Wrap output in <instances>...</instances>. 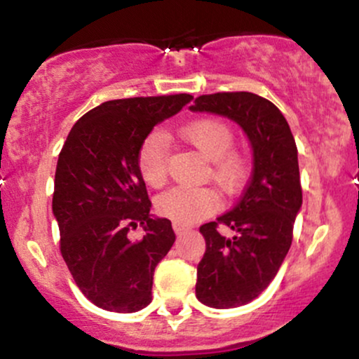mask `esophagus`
Listing matches in <instances>:
<instances>
[{
	"mask_svg": "<svg viewBox=\"0 0 359 359\" xmlns=\"http://www.w3.org/2000/svg\"><path fill=\"white\" fill-rule=\"evenodd\" d=\"M189 229H191V226H189V224H184V222H177V221H174V231H175L177 234H182V233H185V231H189Z\"/></svg>",
	"mask_w": 359,
	"mask_h": 359,
	"instance_id": "1",
	"label": "esophagus"
}]
</instances>
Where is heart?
Segmentation results:
<instances>
[{
	"mask_svg": "<svg viewBox=\"0 0 359 359\" xmlns=\"http://www.w3.org/2000/svg\"><path fill=\"white\" fill-rule=\"evenodd\" d=\"M182 140L211 162V179L224 192H234L246 174V160L234 145L233 130L221 119L204 118L179 130ZM168 143L163 133L154 131L143 140L138 150V170L150 187H162L167 180ZM219 208V196L209 187L177 185L156 197V211L168 219L191 224Z\"/></svg>",
	"mask_w": 359,
	"mask_h": 359,
	"instance_id": "obj_1",
	"label": "heart"
}]
</instances>
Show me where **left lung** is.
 <instances>
[{
    "mask_svg": "<svg viewBox=\"0 0 359 359\" xmlns=\"http://www.w3.org/2000/svg\"><path fill=\"white\" fill-rule=\"evenodd\" d=\"M189 109L229 118L253 150V174L240 203L199 228L205 253L197 265L196 297L208 307H240L270 285L290 250L302 208L297 147L285 116L258 94H205ZM217 224L233 229V236L222 237Z\"/></svg>",
    "mask_w": 359,
    "mask_h": 359,
    "instance_id": "obj_1",
    "label": "left lung"
}]
</instances>
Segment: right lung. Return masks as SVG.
Here are the masks:
<instances>
[{"instance_id":"add662e5","label":"right lung","mask_w":359,"mask_h":359,"mask_svg":"<svg viewBox=\"0 0 359 359\" xmlns=\"http://www.w3.org/2000/svg\"><path fill=\"white\" fill-rule=\"evenodd\" d=\"M191 94L106 101L86 113L59 155L52 211L60 253L94 306L137 312L151 302L154 271L175 241L172 222L150 214L138 150L154 126L191 102ZM142 225L146 236L129 240Z\"/></svg>"}]
</instances>
